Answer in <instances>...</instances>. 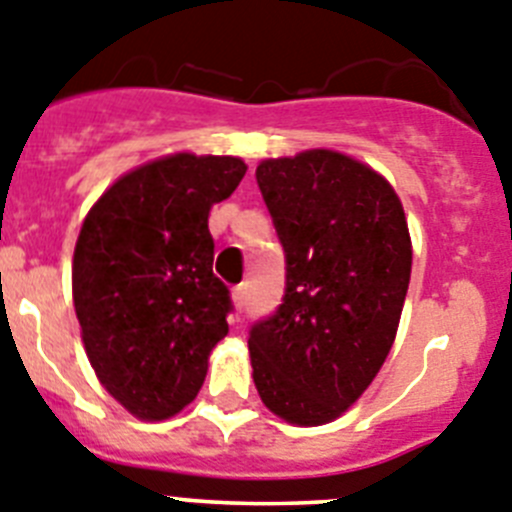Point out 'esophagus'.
Instances as JSON below:
<instances>
[{
    "instance_id": "obj_1",
    "label": "esophagus",
    "mask_w": 512,
    "mask_h": 512,
    "mask_svg": "<svg viewBox=\"0 0 512 512\" xmlns=\"http://www.w3.org/2000/svg\"><path fill=\"white\" fill-rule=\"evenodd\" d=\"M232 298H234V306L245 308V303H247V285L245 283L237 285V288H234V293H232Z\"/></svg>"
}]
</instances>
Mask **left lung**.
<instances>
[{
	"mask_svg": "<svg viewBox=\"0 0 512 512\" xmlns=\"http://www.w3.org/2000/svg\"><path fill=\"white\" fill-rule=\"evenodd\" d=\"M285 252V296L250 329L255 388L290 423L342 416L393 347L411 280V237L393 186L342 153L257 165Z\"/></svg>",
	"mask_w": 512,
	"mask_h": 512,
	"instance_id": "obj_1",
	"label": "left lung"
}]
</instances>
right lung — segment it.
Wrapping results in <instances>:
<instances>
[{
    "label": "right lung",
    "instance_id": "1",
    "mask_svg": "<svg viewBox=\"0 0 512 512\" xmlns=\"http://www.w3.org/2000/svg\"><path fill=\"white\" fill-rule=\"evenodd\" d=\"M247 165L178 153L119 178L94 204L73 252V306L101 385L137 418L176 416L204 385L227 336L209 209Z\"/></svg>",
    "mask_w": 512,
    "mask_h": 512
}]
</instances>
